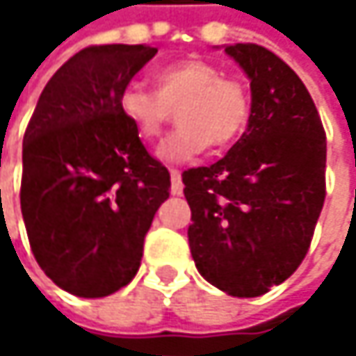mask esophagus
I'll return each mask as SVG.
<instances>
[{"label": "esophagus", "instance_id": "obj_1", "mask_svg": "<svg viewBox=\"0 0 356 356\" xmlns=\"http://www.w3.org/2000/svg\"><path fill=\"white\" fill-rule=\"evenodd\" d=\"M183 191V183H181V173L177 169H171V193L179 195Z\"/></svg>", "mask_w": 356, "mask_h": 356}]
</instances>
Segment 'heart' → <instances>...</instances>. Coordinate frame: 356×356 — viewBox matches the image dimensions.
I'll list each match as a JSON object with an SVG mask.
<instances>
[{
    "label": "heart",
    "mask_w": 356,
    "mask_h": 356,
    "mask_svg": "<svg viewBox=\"0 0 356 356\" xmlns=\"http://www.w3.org/2000/svg\"><path fill=\"white\" fill-rule=\"evenodd\" d=\"M154 90L131 82L121 88L117 107L142 142H152L161 136L171 108L179 105V127L159 146V159L165 163L191 161L210 144L225 148L248 127V86L222 76L216 63L206 59L169 63L154 72Z\"/></svg>",
    "instance_id": "1"
}]
</instances>
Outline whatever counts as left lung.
Instances as JSON below:
<instances>
[{"instance_id": "obj_1", "label": "left lung", "mask_w": 356, "mask_h": 356, "mask_svg": "<svg viewBox=\"0 0 356 356\" xmlns=\"http://www.w3.org/2000/svg\"><path fill=\"white\" fill-rule=\"evenodd\" d=\"M248 74L251 113L237 144L183 171L197 272L231 297H259L303 261L325 200V131L301 78L253 42L225 47Z\"/></svg>"}]
</instances>
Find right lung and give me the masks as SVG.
<instances>
[{
    "label": "right lung",
    "mask_w": 356,
    "mask_h": 356,
    "mask_svg": "<svg viewBox=\"0 0 356 356\" xmlns=\"http://www.w3.org/2000/svg\"><path fill=\"white\" fill-rule=\"evenodd\" d=\"M148 44H95L47 82L22 144L20 206L40 270L97 299L129 284L171 175L121 117L123 86L156 55Z\"/></svg>",
    "instance_id": "obj_1"
}]
</instances>
